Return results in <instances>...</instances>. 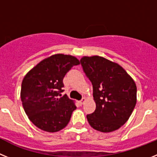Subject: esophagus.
I'll list each match as a JSON object with an SVG mask.
<instances>
[{"label":"esophagus","instance_id":"34e87169","mask_svg":"<svg viewBox=\"0 0 157 157\" xmlns=\"http://www.w3.org/2000/svg\"><path fill=\"white\" fill-rule=\"evenodd\" d=\"M86 101V99L85 98H83L81 100V101H79V104H80V105H83V104L85 103Z\"/></svg>","mask_w":157,"mask_h":157}]
</instances>
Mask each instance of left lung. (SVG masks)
I'll return each mask as SVG.
<instances>
[{
  "label": "left lung",
  "mask_w": 157,
  "mask_h": 157,
  "mask_svg": "<svg viewBox=\"0 0 157 157\" xmlns=\"http://www.w3.org/2000/svg\"><path fill=\"white\" fill-rule=\"evenodd\" d=\"M82 69L93 85L96 109L87 115L90 125L109 133L118 130L129 120L137 102L134 79L118 63L102 56H83Z\"/></svg>",
  "instance_id": "left-lung-1"
}]
</instances>
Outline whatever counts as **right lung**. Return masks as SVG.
Wrapping results in <instances>:
<instances>
[{
	"label": "right lung",
	"instance_id": "1",
	"mask_svg": "<svg viewBox=\"0 0 157 157\" xmlns=\"http://www.w3.org/2000/svg\"><path fill=\"white\" fill-rule=\"evenodd\" d=\"M79 63L73 56L55 54L41 60L23 78L22 104L29 120L37 128L53 133L68 124L76 106L66 94L59 96L63 91V77Z\"/></svg>",
	"mask_w": 157,
	"mask_h": 157
}]
</instances>
